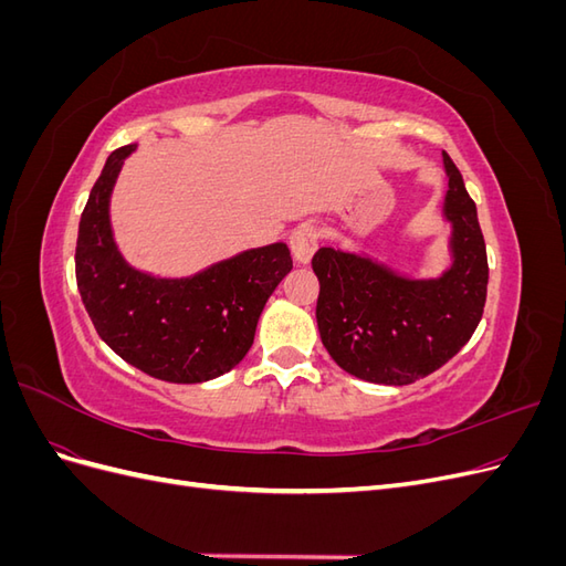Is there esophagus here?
Listing matches in <instances>:
<instances>
[{
    "label": "esophagus",
    "instance_id": "obj_1",
    "mask_svg": "<svg viewBox=\"0 0 566 566\" xmlns=\"http://www.w3.org/2000/svg\"><path fill=\"white\" fill-rule=\"evenodd\" d=\"M318 248V231L314 224H302L290 235V250L300 264H306Z\"/></svg>",
    "mask_w": 566,
    "mask_h": 566
}]
</instances>
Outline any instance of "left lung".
I'll use <instances>...</instances> for the list:
<instances>
[{
  "mask_svg": "<svg viewBox=\"0 0 566 566\" xmlns=\"http://www.w3.org/2000/svg\"><path fill=\"white\" fill-rule=\"evenodd\" d=\"M449 175L443 214L453 224V266L434 281H408L387 266L321 248L316 321L323 347L356 378L410 385L453 358L476 331L486 304L489 262L476 205L443 150Z\"/></svg>",
  "mask_w": 566,
  "mask_h": 566,
  "instance_id": "obj_1",
  "label": "left lung"
}]
</instances>
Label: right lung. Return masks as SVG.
I'll return each mask as SVG.
<instances>
[{"label":"right lung","mask_w":566,"mask_h":566,"mask_svg":"<svg viewBox=\"0 0 566 566\" xmlns=\"http://www.w3.org/2000/svg\"><path fill=\"white\" fill-rule=\"evenodd\" d=\"M134 144L113 150L84 205L75 248L77 290L98 337L150 378L196 385L243 361L256 321L293 269L285 243L248 250L191 279H153L119 256L108 200Z\"/></svg>","instance_id":"right-lung-1"}]
</instances>
